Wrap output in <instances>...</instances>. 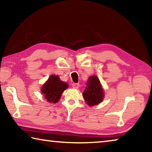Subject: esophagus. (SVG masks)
Listing matches in <instances>:
<instances>
[{
  "label": "esophagus",
  "mask_w": 152,
  "mask_h": 152,
  "mask_svg": "<svg viewBox=\"0 0 152 152\" xmlns=\"http://www.w3.org/2000/svg\"><path fill=\"white\" fill-rule=\"evenodd\" d=\"M72 86L73 88H78L79 86H80V84L78 83H73L72 84Z\"/></svg>",
  "instance_id": "1"
}]
</instances>
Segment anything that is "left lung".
Segmentation results:
<instances>
[{
	"instance_id": "8db88e82",
	"label": "left lung",
	"mask_w": 152,
	"mask_h": 152,
	"mask_svg": "<svg viewBox=\"0 0 152 152\" xmlns=\"http://www.w3.org/2000/svg\"><path fill=\"white\" fill-rule=\"evenodd\" d=\"M82 96L88 106L97 105L102 101L104 98L103 88L96 76L89 77Z\"/></svg>"
}]
</instances>
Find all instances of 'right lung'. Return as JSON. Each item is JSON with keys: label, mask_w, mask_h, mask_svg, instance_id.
<instances>
[{"label": "right lung", "mask_w": 152, "mask_h": 152, "mask_svg": "<svg viewBox=\"0 0 152 152\" xmlns=\"http://www.w3.org/2000/svg\"><path fill=\"white\" fill-rule=\"evenodd\" d=\"M68 87V84L66 82L61 81L58 75L53 74L42 86L41 91L48 102L56 103Z\"/></svg>", "instance_id": "1"}]
</instances>
